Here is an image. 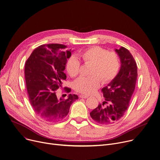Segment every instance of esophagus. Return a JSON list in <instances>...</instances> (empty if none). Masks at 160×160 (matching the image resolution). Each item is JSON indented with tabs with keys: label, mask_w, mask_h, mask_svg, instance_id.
<instances>
[{
	"label": "esophagus",
	"mask_w": 160,
	"mask_h": 160,
	"mask_svg": "<svg viewBox=\"0 0 160 160\" xmlns=\"http://www.w3.org/2000/svg\"><path fill=\"white\" fill-rule=\"evenodd\" d=\"M88 97L86 95H79V98H87Z\"/></svg>",
	"instance_id": "esophagus-1"
}]
</instances>
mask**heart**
<instances>
[{
	"mask_svg": "<svg viewBox=\"0 0 160 160\" xmlns=\"http://www.w3.org/2000/svg\"><path fill=\"white\" fill-rule=\"evenodd\" d=\"M85 63L92 64L89 77H81L74 83L76 91L82 94L93 93L99 86L109 83L117 76L120 68V60L114 52H109L99 46L88 48L79 55ZM67 72L72 78L77 77L81 70V62L76 56H71L66 64Z\"/></svg>",
	"mask_w": 160,
	"mask_h": 160,
	"instance_id": "1",
	"label": "heart"
}]
</instances>
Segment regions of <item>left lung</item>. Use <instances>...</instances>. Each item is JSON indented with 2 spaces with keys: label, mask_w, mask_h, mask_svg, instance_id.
Wrapping results in <instances>:
<instances>
[{
  "label": "left lung",
  "mask_w": 160,
  "mask_h": 160,
  "mask_svg": "<svg viewBox=\"0 0 160 160\" xmlns=\"http://www.w3.org/2000/svg\"><path fill=\"white\" fill-rule=\"evenodd\" d=\"M121 62L116 78L102 89L105 101L90 112L92 118L100 125H109L118 121L128 109L134 92L137 63L130 52L124 47L115 49ZM107 104V106H105Z\"/></svg>",
  "instance_id": "obj_1"
}]
</instances>
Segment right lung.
<instances>
[{
    "label": "right lung",
    "instance_id": "1",
    "mask_svg": "<svg viewBox=\"0 0 160 160\" xmlns=\"http://www.w3.org/2000/svg\"><path fill=\"white\" fill-rule=\"evenodd\" d=\"M71 49L60 44H49L35 48L27 60L25 77L30 103L35 113L42 120L58 122L68 114L70 105L78 99L69 94L67 99L57 98L55 92L62 88V81ZM67 93L71 90L65 88Z\"/></svg>",
    "mask_w": 160,
    "mask_h": 160
}]
</instances>
